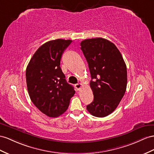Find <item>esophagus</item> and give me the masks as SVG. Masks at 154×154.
Masks as SVG:
<instances>
[{"label": "esophagus", "instance_id": "1", "mask_svg": "<svg viewBox=\"0 0 154 154\" xmlns=\"http://www.w3.org/2000/svg\"><path fill=\"white\" fill-rule=\"evenodd\" d=\"M82 84H81V83H78V84H76L75 85V87L76 88V89L77 90H79L81 87H82Z\"/></svg>", "mask_w": 154, "mask_h": 154}]
</instances>
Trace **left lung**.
<instances>
[{
  "instance_id": "8db88e82",
  "label": "left lung",
  "mask_w": 154,
  "mask_h": 154,
  "mask_svg": "<svg viewBox=\"0 0 154 154\" xmlns=\"http://www.w3.org/2000/svg\"><path fill=\"white\" fill-rule=\"evenodd\" d=\"M81 46L88 64L94 94V101L86 109L94 116H107L116 109L125 92V63L116 45L106 39H85Z\"/></svg>"
}]
</instances>
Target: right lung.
Segmentation results:
<instances>
[{
    "mask_svg": "<svg viewBox=\"0 0 154 154\" xmlns=\"http://www.w3.org/2000/svg\"><path fill=\"white\" fill-rule=\"evenodd\" d=\"M72 40L47 42L35 52L26 67V81L31 101L49 117L62 115L75 93L60 68L62 53Z\"/></svg>",
    "mask_w": 154,
    "mask_h": 154,
    "instance_id": "add662e5",
    "label": "right lung"
}]
</instances>
